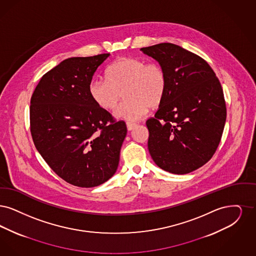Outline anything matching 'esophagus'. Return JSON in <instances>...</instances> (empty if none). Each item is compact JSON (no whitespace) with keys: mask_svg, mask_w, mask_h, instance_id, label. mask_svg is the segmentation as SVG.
I'll list each match as a JSON object with an SVG mask.
<instances>
[{"mask_svg":"<svg viewBox=\"0 0 256 256\" xmlns=\"http://www.w3.org/2000/svg\"><path fill=\"white\" fill-rule=\"evenodd\" d=\"M126 125H127V129H128L129 131L133 130L134 128L136 126V124L133 122H126Z\"/></svg>","mask_w":256,"mask_h":256,"instance_id":"obj_1","label":"esophagus"}]
</instances>
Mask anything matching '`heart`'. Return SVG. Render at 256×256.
<instances>
[{
  "label": "heart",
  "instance_id": "b5f03b06",
  "mask_svg": "<svg viewBox=\"0 0 256 256\" xmlns=\"http://www.w3.org/2000/svg\"><path fill=\"white\" fill-rule=\"evenodd\" d=\"M167 74L164 67L136 57H122L107 68V79L90 81L89 92L103 110H114L124 94L125 100L114 112L116 116L129 122L142 118L150 109H156L164 100Z\"/></svg>",
  "mask_w": 256,
  "mask_h": 256
}]
</instances>
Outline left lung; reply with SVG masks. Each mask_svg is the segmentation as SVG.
Returning <instances> with one entry per match:
<instances>
[{
  "label": "left lung",
  "mask_w": 256,
  "mask_h": 256,
  "mask_svg": "<svg viewBox=\"0 0 256 256\" xmlns=\"http://www.w3.org/2000/svg\"><path fill=\"white\" fill-rule=\"evenodd\" d=\"M166 70L167 90L154 118L146 122L148 150L156 166L188 174L217 150L226 118L222 86L208 63L178 44L140 48Z\"/></svg>",
  "instance_id": "obj_1"
}]
</instances>
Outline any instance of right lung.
I'll list each match as a JSON object with an SVG mask.
<instances>
[{
  "instance_id": "obj_1",
  "label": "right lung",
  "mask_w": 256,
  "mask_h": 256,
  "mask_svg": "<svg viewBox=\"0 0 256 256\" xmlns=\"http://www.w3.org/2000/svg\"><path fill=\"white\" fill-rule=\"evenodd\" d=\"M110 54L72 57L46 72L30 98L34 145L56 175L94 188L116 173L127 127L92 100L89 86Z\"/></svg>"
}]
</instances>
